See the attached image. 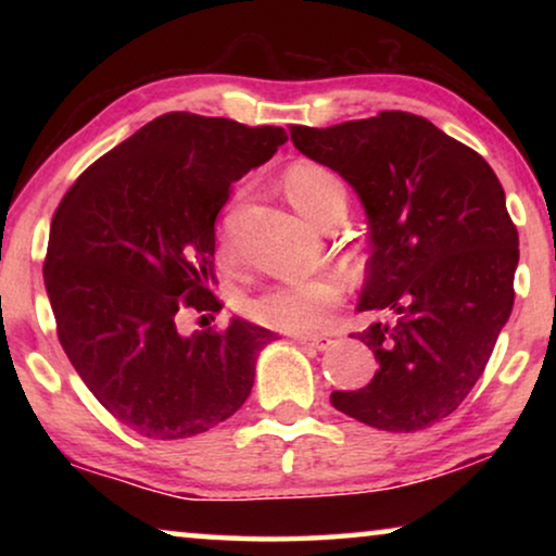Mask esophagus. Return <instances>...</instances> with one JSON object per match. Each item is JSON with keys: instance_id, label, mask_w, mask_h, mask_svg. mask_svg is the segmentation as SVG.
<instances>
[{"instance_id": "1", "label": "esophagus", "mask_w": 556, "mask_h": 556, "mask_svg": "<svg viewBox=\"0 0 556 556\" xmlns=\"http://www.w3.org/2000/svg\"><path fill=\"white\" fill-rule=\"evenodd\" d=\"M299 341L301 344L318 349V352H324V349H329L333 344V337H326V333H311V337H301Z\"/></svg>"}]
</instances>
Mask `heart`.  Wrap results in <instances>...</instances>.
<instances>
[{
    "instance_id": "b5f03b06",
    "label": "heart",
    "mask_w": 556,
    "mask_h": 556,
    "mask_svg": "<svg viewBox=\"0 0 556 556\" xmlns=\"http://www.w3.org/2000/svg\"><path fill=\"white\" fill-rule=\"evenodd\" d=\"M288 200L311 223H321L331 210H344L346 187L337 172L316 162H295L283 177ZM344 299V280L333 273L278 280L245 301V314L280 331H311Z\"/></svg>"
}]
</instances>
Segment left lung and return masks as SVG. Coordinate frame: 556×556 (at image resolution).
<instances>
[{
	"mask_svg": "<svg viewBox=\"0 0 556 556\" xmlns=\"http://www.w3.org/2000/svg\"><path fill=\"white\" fill-rule=\"evenodd\" d=\"M291 141L359 194L371 257L356 308L392 316L354 333L379 369L331 405L377 430L430 428L468 397L511 316L519 232L504 187L481 154L405 111L291 126Z\"/></svg>",
	"mask_w": 556,
	"mask_h": 556,
	"instance_id": "obj_1",
	"label": "left lung"
}]
</instances>
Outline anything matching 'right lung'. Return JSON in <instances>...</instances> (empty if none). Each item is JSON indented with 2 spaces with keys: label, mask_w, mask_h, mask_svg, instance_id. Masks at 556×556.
Here are the masks:
<instances>
[{
  "label": "right lung",
  "mask_w": 556,
  "mask_h": 556,
  "mask_svg": "<svg viewBox=\"0 0 556 556\" xmlns=\"http://www.w3.org/2000/svg\"><path fill=\"white\" fill-rule=\"evenodd\" d=\"M286 141L280 126L164 113L90 164L58 204L45 257L58 339L126 428L192 438L248 400L276 333L232 318L185 337L177 321L181 311L223 308L210 291L215 219L232 181Z\"/></svg>",
  "instance_id": "obj_1"
}]
</instances>
